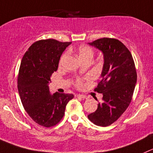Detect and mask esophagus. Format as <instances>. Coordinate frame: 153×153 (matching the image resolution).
<instances>
[{
	"label": "esophagus",
	"mask_w": 153,
	"mask_h": 153,
	"mask_svg": "<svg viewBox=\"0 0 153 153\" xmlns=\"http://www.w3.org/2000/svg\"><path fill=\"white\" fill-rule=\"evenodd\" d=\"M76 97H80V98H82V99H86V98H87L86 96L84 95V94H76Z\"/></svg>",
	"instance_id": "34e87169"
}]
</instances>
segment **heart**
<instances>
[{"mask_svg": "<svg viewBox=\"0 0 153 153\" xmlns=\"http://www.w3.org/2000/svg\"><path fill=\"white\" fill-rule=\"evenodd\" d=\"M78 54H79V58L82 61L87 60V59H91V60L94 57V52L91 46H87V45H82V46H79V49H78ZM65 56H66V54H64L62 58H61L60 62H59L60 65H62V63H63ZM74 83L76 87L82 86V80L79 78L76 79L74 80Z\"/></svg>", "mask_w": 153, "mask_h": 153, "instance_id": "1", "label": "heart"}]
</instances>
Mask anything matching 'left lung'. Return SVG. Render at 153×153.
I'll return each instance as SVG.
<instances>
[{"mask_svg":"<svg viewBox=\"0 0 153 153\" xmlns=\"http://www.w3.org/2000/svg\"><path fill=\"white\" fill-rule=\"evenodd\" d=\"M88 44L103 52L104 63L101 79L94 88L103 94L102 102L88 118L96 126L106 127L116 122L130 104L137 82L136 68L130 51L117 39L104 37Z\"/></svg>","mask_w":153,"mask_h":153,"instance_id":"left-lung-1","label":"left lung"}]
</instances>
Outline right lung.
<instances>
[{"label": "right lung", "mask_w": 153, "mask_h": 153, "mask_svg": "<svg viewBox=\"0 0 153 153\" xmlns=\"http://www.w3.org/2000/svg\"><path fill=\"white\" fill-rule=\"evenodd\" d=\"M71 42L54 39L34 43L25 53L18 75V91L25 110L36 123L46 128L57 125L73 94H50L49 83L58 70L62 52Z\"/></svg>", "instance_id": "add662e5"}]
</instances>
